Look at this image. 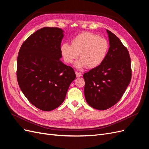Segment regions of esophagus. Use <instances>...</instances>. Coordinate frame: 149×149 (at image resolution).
Wrapping results in <instances>:
<instances>
[{
	"instance_id": "esophagus-1",
	"label": "esophagus",
	"mask_w": 149,
	"mask_h": 149,
	"mask_svg": "<svg viewBox=\"0 0 149 149\" xmlns=\"http://www.w3.org/2000/svg\"><path fill=\"white\" fill-rule=\"evenodd\" d=\"M75 73H76V77H77V78L80 77V76H82V74H81L80 73H78V72H77V71H76V72H75Z\"/></svg>"
}]
</instances>
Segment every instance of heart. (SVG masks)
Here are the masks:
<instances>
[{"instance_id": "b5f03b06", "label": "heart", "mask_w": 149, "mask_h": 149, "mask_svg": "<svg viewBox=\"0 0 149 149\" xmlns=\"http://www.w3.org/2000/svg\"><path fill=\"white\" fill-rule=\"evenodd\" d=\"M109 48V42L106 38L93 33L83 32L71 40V45L63 44L60 50L66 63H73L79 55L81 60L76 63V67L82 69L87 66L93 69L105 60Z\"/></svg>"}]
</instances>
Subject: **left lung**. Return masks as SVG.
Listing matches in <instances>:
<instances>
[{
	"label": "left lung",
	"instance_id": "left-lung-1",
	"mask_svg": "<svg viewBox=\"0 0 149 149\" xmlns=\"http://www.w3.org/2000/svg\"><path fill=\"white\" fill-rule=\"evenodd\" d=\"M109 45L102 63L83 74L84 96L88 104L98 110L113 106L123 96L132 76L129 53L120 39L107 30Z\"/></svg>",
	"mask_w": 149,
	"mask_h": 149
}]
</instances>
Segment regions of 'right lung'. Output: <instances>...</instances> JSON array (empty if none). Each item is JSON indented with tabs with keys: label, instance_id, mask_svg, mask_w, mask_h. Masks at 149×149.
Instances as JSON below:
<instances>
[{
	"label": "right lung",
	"instance_id": "1",
	"mask_svg": "<svg viewBox=\"0 0 149 149\" xmlns=\"http://www.w3.org/2000/svg\"><path fill=\"white\" fill-rule=\"evenodd\" d=\"M63 30L44 27L22 45L17 57V78L22 93L36 107L49 111L64 101L76 78L73 68L61 60Z\"/></svg>",
	"mask_w": 149,
	"mask_h": 149
}]
</instances>
